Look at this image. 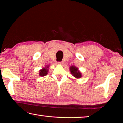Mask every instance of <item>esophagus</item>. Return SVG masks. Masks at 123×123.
Listing matches in <instances>:
<instances>
[{
    "instance_id": "esophagus-1",
    "label": "esophagus",
    "mask_w": 123,
    "mask_h": 123,
    "mask_svg": "<svg viewBox=\"0 0 123 123\" xmlns=\"http://www.w3.org/2000/svg\"><path fill=\"white\" fill-rule=\"evenodd\" d=\"M59 64H62L63 63V61H61V62H58L57 63Z\"/></svg>"
}]
</instances>
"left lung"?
Returning <instances> with one entry per match:
<instances>
[{"label":"left lung","instance_id":"left-lung-1","mask_svg":"<svg viewBox=\"0 0 123 123\" xmlns=\"http://www.w3.org/2000/svg\"><path fill=\"white\" fill-rule=\"evenodd\" d=\"M70 70L71 73L73 75L75 78H80L82 76L81 74L80 73V72L78 70V68L74 66H72L70 68Z\"/></svg>","mask_w":123,"mask_h":123}]
</instances>
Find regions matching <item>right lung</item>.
<instances>
[{
	"label": "right lung",
	"mask_w": 123,
	"mask_h": 123,
	"mask_svg": "<svg viewBox=\"0 0 123 123\" xmlns=\"http://www.w3.org/2000/svg\"><path fill=\"white\" fill-rule=\"evenodd\" d=\"M48 69L46 68H43L42 69L40 70V71H39V75L41 76H45L48 74Z\"/></svg>",
	"instance_id": "1"
}]
</instances>
